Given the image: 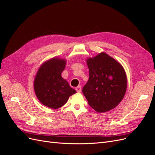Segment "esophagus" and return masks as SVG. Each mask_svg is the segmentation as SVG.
I'll use <instances>...</instances> for the list:
<instances>
[{
    "instance_id": "1",
    "label": "esophagus",
    "mask_w": 155,
    "mask_h": 155,
    "mask_svg": "<svg viewBox=\"0 0 155 155\" xmlns=\"http://www.w3.org/2000/svg\"><path fill=\"white\" fill-rule=\"evenodd\" d=\"M76 91L78 92H81V86H78V87L76 88Z\"/></svg>"
}]
</instances>
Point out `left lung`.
<instances>
[{
	"label": "left lung",
	"mask_w": 155,
	"mask_h": 155,
	"mask_svg": "<svg viewBox=\"0 0 155 155\" xmlns=\"http://www.w3.org/2000/svg\"><path fill=\"white\" fill-rule=\"evenodd\" d=\"M89 79L83 93L89 105L98 112L109 111L123 100L127 76L121 64L105 52L88 58Z\"/></svg>",
	"instance_id": "left-lung-1"
}]
</instances>
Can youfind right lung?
Returning <instances> with one entry per match:
<instances>
[{
    "mask_svg": "<svg viewBox=\"0 0 155 155\" xmlns=\"http://www.w3.org/2000/svg\"><path fill=\"white\" fill-rule=\"evenodd\" d=\"M65 65V59L54 58L42 64L35 76V95L42 104L50 109L61 107L70 96L76 93L61 76Z\"/></svg>",
    "mask_w": 155,
    "mask_h": 155,
    "instance_id": "right-lung-1",
    "label": "right lung"
}]
</instances>
